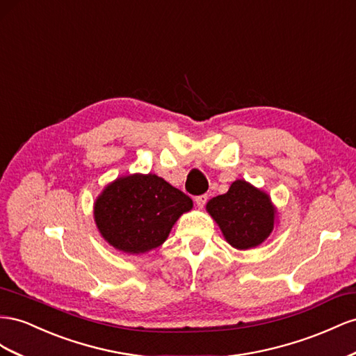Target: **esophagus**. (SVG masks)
Returning a JSON list of instances; mask_svg holds the SVG:
<instances>
[{"label":"esophagus","mask_w":356,"mask_h":356,"mask_svg":"<svg viewBox=\"0 0 356 356\" xmlns=\"http://www.w3.org/2000/svg\"><path fill=\"white\" fill-rule=\"evenodd\" d=\"M207 195L206 194H202V195H198L197 198H195V202H197V206L200 207V209H202L206 206V202H207Z\"/></svg>","instance_id":"1"}]
</instances>
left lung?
Masks as SVG:
<instances>
[{
  "mask_svg": "<svg viewBox=\"0 0 356 356\" xmlns=\"http://www.w3.org/2000/svg\"><path fill=\"white\" fill-rule=\"evenodd\" d=\"M207 210L237 249L261 245L273 231L274 209L268 195L245 180H236L227 194L211 198Z\"/></svg>",
  "mask_w": 356,
  "mask_h": 356,
  "instance_id": "left-lung-1",
  "label": "left lung"
}]
</instances>
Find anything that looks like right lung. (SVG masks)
<instances>
[{
    "instance_id": "add662e5",
    "label": "right lung",
    "mask_w": 356,
    "mask_h": 356,
    "mask_svg": "<svg viewBox=\"0 0 356 356\" xmlns=\"http://www.w3.org/2000/svg\"><path fill=\"white\" fill-rule=\"evenodd\" d=\"M192 200L155 175L120 177L95 202L97 227L111 246L143 253L161 246Z\"/></svg>"
}]
</instances>
